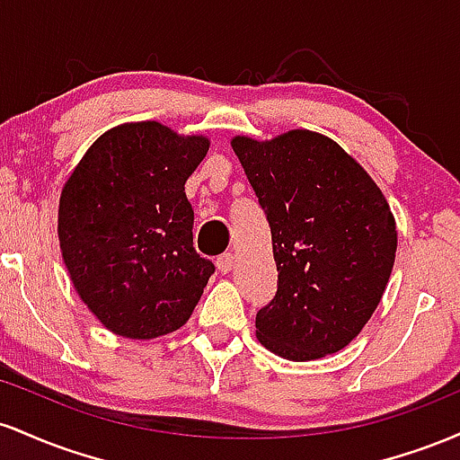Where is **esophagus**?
Returning a JSON list of instances; mask_svg holds the SVG:
<instances>
[{"instance_id":"esophagus-1","label":"esophagus","mask_w":460,"mask_h":460,"mask_svg":"<svg viewBox=\"0 0 460 460\" xmlns=\"http://www.w3.org/2000/svg\"><path fill=\"white\" fill-rule=\"evenodd\" d=\"M216 268H218V272H231V268H234V255L231 252H225V255H220L218 260H216Z\"/></svg>"}]
</instances>
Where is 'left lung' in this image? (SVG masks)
Here are the masks:
<instances>
[{
    "label": "left lung",
    "mask_w": 460,
    "mask_h": 460,
    "mask_svg": "<svg viewBox=\"0 0 460 460\" xmlns=\"http://www.w3.org/2000/svg\"><path fill=\"white\" fill-rule=\"evenodd\" d=\"M266 212L277 294L257 311V340L289 361L340 352L381 303L398 234L387 199L337 142L292 129L231 140Z\"/></svg>",
    "instance_id": "8db88e82"
}]
</instances>
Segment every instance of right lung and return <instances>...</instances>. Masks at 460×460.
I'll return each mask as SVG.
<instances>
[{
    "instance_id": "obj_1",
    "label": "right lung",
    "mask_w": 460,
    "mask_h": 460,
    "mask_svg": "<svg viewBox=\"0 0 460 460\" xmlns=\"http://www.w3.org/2000/svg\"><path fill=\"white\" fill-rule=\"evenodd\" d=\"M208 149L205 136L125 123L94 140L62 188V260L79 298L116 335L181 329L216 270L192 246L183 188Z\"/></svg>"
}]
</instances>
